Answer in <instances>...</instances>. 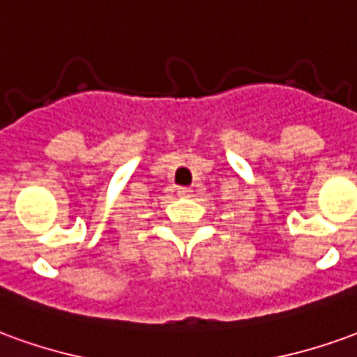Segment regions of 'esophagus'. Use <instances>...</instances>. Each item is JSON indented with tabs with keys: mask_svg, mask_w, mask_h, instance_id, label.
<instances>
[{
	"mask_svg": "<svg viewBox=\"0 0 357 357\" xmlns=\"http://www.w3.org/2000/svg\"><path fill=\"white\" fill-rule=\"evenodd\" d=\"M193 189L191 187H178V195L179 197H191Z\"/></svg>",
	"mask_w": 357,
	"mask_h": 357,
	"instance_id": "1",
	"label": "esophagus"
}]
</instances>
